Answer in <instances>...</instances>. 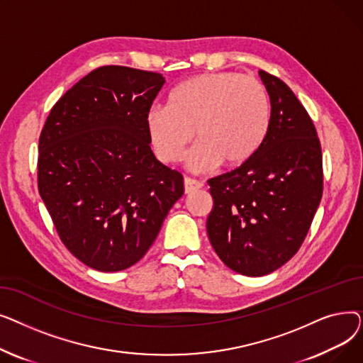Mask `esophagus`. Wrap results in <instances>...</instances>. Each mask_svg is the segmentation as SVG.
I'll return each mask as SVG.
<instances>
[{"mask_svg":"<svg viewBox=\"0 0 363 363\" xmlns=\"http://www.w3.org/2000/svg\"><path fill=\"white\" fill-rule=\"evenodd\" d=\"M201 186H203V184H201L200 181H197V179L188 178V177L184 179V189H185L186 194L196 191V189H199V188H201Z\"/></svg>","mask_w":363,"mask_h":363,"instance_id":"esophagus-1","label":"esophagus"}]
</instances>
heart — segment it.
<instances>
[{
  "label": "heart",
  "instance_id": "b5f03b06",
  "mask_svg": "<svg viewBox=\"0 0 363 363\" xmlns=\"http://www.w3.org/2000/svg\"><path fill=\"white\" fill-rule=\"evenodd\" d=\"M269 92L255 76L235 70L193 76L152 106L145 116L156 156L166 164L184 159L196 135L189 167L204 172L219 163L240 167L252 160L269 133Z\"/></svg>",
  "mask_w": 363,
  "mask_h": 363
}]
</instances>
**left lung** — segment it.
Listing matches in <instances>:
<instances>
[{
    "mask_svg": "<svg viewBox=\"0 0 363 363\" xmlns=\"http://www.w3.org/2000/svg\"><path fill=\"white\" fill-rule=\"evenodd\" d=\"M272 121L256 156L208 179L207 235L219 259L247 277L277 271L300 249L323 189L316 128L289 85L260 70Z\"/></svg>",
    "mask_w": 363,
    "mask_h": 363,
    "instance_id": "obj_1",
    "label": "left lung"
}]
</instances>
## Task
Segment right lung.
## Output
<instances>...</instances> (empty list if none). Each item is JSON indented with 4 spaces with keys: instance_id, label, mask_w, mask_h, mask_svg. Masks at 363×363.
Here are the masks:
<instances>
[{
    "instance_id": "add662e5",
    "label": "right lung",
    "mask_w": 363,
    "mask_h": 363,
    "mask_svg": "<svg viewBox=\"0 0 363 363\" xmlns=\"http://www.w3.org/2000/svg\"><path fill=\"white\" fill-rule=\"evenodd\" d=\"M163 85L156 72L97 67L52 106L41 130L40 196L66 249L95 271L143 259L184 194L182 175L152 155L145 125Z\"/></svg>"
}]
</instances>
